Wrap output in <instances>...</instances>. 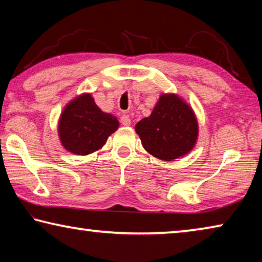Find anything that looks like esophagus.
Instances as JSON below:
<instances>
[{
	"label": "esophagus",
	"instance_id": "esophagus-1",
	"mask_svg": "<svg viewBox=\"0 0 262 262\" xmlns=\"http://www.w3.org/2000/svg\"><path fill=\"white\" fill-rule=\"evenodd\" d=\"M120 121L123 126H129L130 125V119L128 115H122V117L120 118Z\"/></svg>",
	"mask_w": 262,
	"mask_h": 262
}]
</instances>
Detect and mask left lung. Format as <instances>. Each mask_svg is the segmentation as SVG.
<instances>
[{
  "mask_svg": "<svg viewBox=\"0 0 262 262\" xmlns=\"http://www.w3.org/2000/svg\"><path fill=\"white\" fill-rule=\"evenodd\" d=\"M142 145L152 156L172 161L188 154L198 137L192 108L176 95H163L150 117L136 123Z\"/></svg>",
  "mask_w": 262,
  "mask_h": 262,
  "instance_id": "obj_1",
  "label": "left lung"
}]
</instances>
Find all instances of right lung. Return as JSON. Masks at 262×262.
Wrapping results in <instances>:
<instances>
[{
    "mask_svg": "<svg viewBox=\"0 0 262 262\" xmlns=\"http://www.w3.org/2000/svg\"><path fill=\"white\" fill-rule=\"evenodd\" d=\"M118 127L117 118L104 113L91 95H83L69 103L61 114L59 135L68 151L89 155L103 147Z\"/></svg>",
    "mask_w": 262,
    "mask_h": 262,
    "instance_id": "add662e5",
    "label": "right lung"
}]
</instances>
